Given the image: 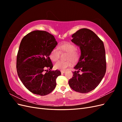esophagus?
<instances>
[{"mask_svg": "<svg viewBox=\"0 0 122 122\" xmlns=\"http://www.w3.org/2000/svg\"><path fill=\"white\" fill-rule=\"evenodd\" d=\"M61 73L62 74V73H64L65 72H66V70H61Z\"/></svg>", "mask_w": 122, "mask_h": 122, "instance_id": "obj_1", "label": "esophagus"}]
</instances>
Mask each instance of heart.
<instances>
[{
    "label": "heart",
    "mask_w": 122,
    "mask_h": 122,
    "mask_svg": "<svg viewBox=\"0 0 122 122\" xmlns=\"http://www.w3.org/2000/svg\"><path fill=\"white\" fill-rule=\"evenodd\" d=\"M59 51L56 48L53 49L50 54V58L53 61L58 60L60 56V51L67 52L66 57L68 60L65 61H59L54 64V68L59 70H65L72 65V61H76L79 56V51L76 49V46L71 43L64 42L58 45Z\"/></svg>",
    "instance_id": "1"
}]
</instances>
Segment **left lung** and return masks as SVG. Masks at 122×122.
Here are the masks:
<instances>
[{"label": "left lung", "mask_w": 122, "mask_h": 122, "mask_svg": "<svg viewBox=\"0 0 122 122\" xmlns=\"http://www.w3.org/2000/svg\"><path fill=\"white\" fill-rule=\"evenodd\" d=\"M71 41L80 47L81 55L69 81L72 90L87 93L94 90L101 81L106 70L104 44L97 35L87 28H82L74 34ZM82 71L80 75L79 72Z\"/></svg>", "instance_id": "obj_1"}]
</instances>
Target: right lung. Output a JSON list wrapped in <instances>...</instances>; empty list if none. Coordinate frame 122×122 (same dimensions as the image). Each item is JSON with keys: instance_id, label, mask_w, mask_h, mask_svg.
<instances>
[{"instance_id": "obj_1", "label": "right lung", "mask_w": 122, "mask_h": 122, "mask_svg": "<svg viewBox=\"0 0 122 122\" xmlns=\"http://www.w3.org/2000/svg\"><path fill=\"white\" fill-rule=\"evenodd\" d=\"M57 44L54 36L44 30L31 31L21 40L17 71L24 86L33 94L45 96L56 86V79L61 73L51 70L53 65L49 55Z\"/></svg>"}]
</instances>
